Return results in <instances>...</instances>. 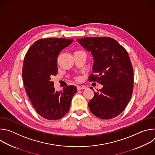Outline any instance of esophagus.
Segmentation results:
<instances>
[{"label":"esophagus","mask_w":155,"mask_h":155,"mask_svg":"<svg viewBox=\"0 0 155 155\" xmlns=\"http://www.w3.org/2000/svg\"><path fill=\"white\" fill-rule=\"evenodd\" d=\"M86 88H87L86 86L81 85V86H78L77 87V90H85V89H86Z\"/></svg>","instance_id":"34e87169"}]
</instances>
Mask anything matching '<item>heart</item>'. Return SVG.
Segmentation results:
<instances>
[{"mask_svg": "<svg viewBox=\"0 0 155 155\" xmlns=\"http://www.w3.org/2000/svg\"><path fill=\"white\" fill-rule=\"evenodd\" d=\"M74 80L76 81H80V78L78 77H76L74 78Z\"/></svg>", "mask_w": 155, "mask_h": 155, "instance_id": "1", "label": "heart"}]
</instances>
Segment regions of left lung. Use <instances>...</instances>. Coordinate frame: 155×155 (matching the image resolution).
Here are the masks:
<instances>
[{
	"instance_id": "left-lung-1",
	"label": "left lung",
	"mask_w": 155,
	"mask_h": 155,
	"mask_svg": "<svg viewBox=\"0 0 155 155\" xmlns=\"http://www.w3.org/2000/svg\"><path fill=\"white\" fill-rule=\"evenodd\" d=\"M77 41L94 59V74L88 80L103 85L88 103L90 111L103 120L117 117L127 106L134 87L133 68L127 51L110 37H84Z\"/></svg>"
}]
</instances>
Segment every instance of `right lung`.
<instances>
[{"label": "right lung", "mask_w": 155, "mask_h": 155, "mask_svg": "<svg viewBox=\"0 0 155 155\" xmlns=\"http://www.w3.org/2000/svg\"><path fill=\"white\" fill-rule=\"evenodd\" d=\"M72 38H47L34 42L27 51L23 65V80L26 92L35 111L43 118L56 120L70 109L72 99L77 93L75 86L56 91L51 77L58 73L57 58Z\"/></svg>", "instance_id": "1"}]
</instances>
